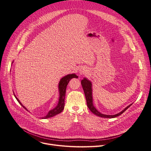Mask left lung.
I'll list each match as a JSON object with an SVG mask.
<instances>
[{
    "label": "left lung",
    "instance_id": "1",
    "mask_svg": "<svg viewBox=\"0 0 151 151\" xmlns=\"http://www.w3.org/2000/svg\"><path fill=\"white\" fill-rule=\"evenodd\" d=\"M81 85L83 87V89L85 94V97L86 99V102H87V106L89 108V109L91 110V111L94 114H96L98 116L101 117H105V118H114L116 117H117L121 115L126 109H127L131 105H129L127 107H126L124 110H122L121 112L119 113L118 114H116L115 115H106L101 114L100 112H99L96 109V108H95L93 105L92 104V84L90 81L87 80L86 78L83 79V80H81Z\"/></svg>",
    "mask_w": 151,
    "mask_h": 151
}]
</instances>
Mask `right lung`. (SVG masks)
I'll list each match as a JSON object with an SVG mask.
<instances>
[{
    "label": "right lung",
    "mask_w": 151,
    "mask_h": 151,
    "mask_svg": "<svg viewBox=\"0 0 151 151\" xmlns=\"http://www.w3.org/2000/svg\"><path fill=\"white\" fill-rule=\"evenodd\" d=\"M74 78H78V76H76L75 74H71V75H68L64 76L61 79L60 82H59V84L60 97H59V100L58 105L55 108L50 111V112L48 113V114H47L46 116L43 117V119H47V118H50V117H53L55 115H57V114L60 113L63 110V108H64V105H65V97L67 86L68 82L70 81L71 79ZM14 97H15V96H14ZM16 99H17V100L21 104V105L25 109L27 110V109L21 104V103L19 101V100L18 99V98L16 97Z\"/></svg>",
    "instance_id": "1"
}]
</instances>
